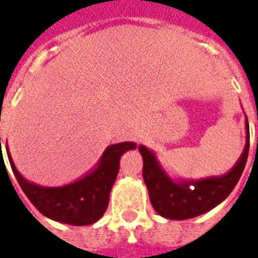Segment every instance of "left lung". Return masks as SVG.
Here are the masks:
<instances>
[{"label": "left lung", "mask_w": 258, "mask_h": 258, "mask_svg": "<svg viewBox=\"0 0 258 258\" xmlns=\"http://www.w3.org/2000/svg\"><path fill=\"white\" fill-rule=\"evenodd\" d=\"M246 144L233 167L221 175L205 178H178L163 167L156 153L138 146L144 168L142 177L149 192L151 203L159 216L167 220H188L202 216L227 199L238 184L249 155V123L246 118Z\"/></svg>", "instance_id": "left-lung-1"}]
</instances>
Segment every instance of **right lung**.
<instances>
[{"label": "right lung", "instance_id": "right-lung-1", "mask_svg": "<svg viewBox=\"0 0 258 258\" xmlns=\"http://www.w3.org/2000/svg\"><path fill=\"white\" fill-rule=\"evenodd\" d=\"M135 148V142H118L109 145L88 173L62 186H42L26 179L15 166L8 145L7 155L20 188L42 216L62 224L81 227L94 224L105 214L110 189L120 168V157Z\"/></svg>", "mask_w": 258, "mask_h": 258}]
</instances>
